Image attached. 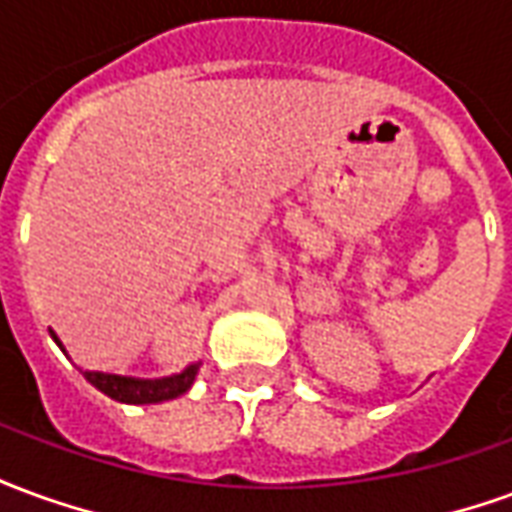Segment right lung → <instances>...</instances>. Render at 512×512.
Returning a JSON list of instances; mask_svg holds the SVG:
<instances>
[{
	"label": "right lung",
	"mask_w": 512,
	"mask_h": 512,
	"mask_svg": "<svg viewBox=\"0 0 512 512\" xmlns=\"http://www.w3.org/2000/svg\"><path fill=\"white\" fill-rule=\"evenodd\" d=\"M51 340L60 345L62 354L68 356V348L62 345L54 329H49ZM202 362H191L189 367H183L175 376L164 378H131V376H115V373H101V370H82L84 378L104 392L117 403H131V406H147V403H164V400H175V397L186 395L194 384V378L200 373Z\"/></svg>",
	"instance_id": "obj_1"
}]
</instances>
